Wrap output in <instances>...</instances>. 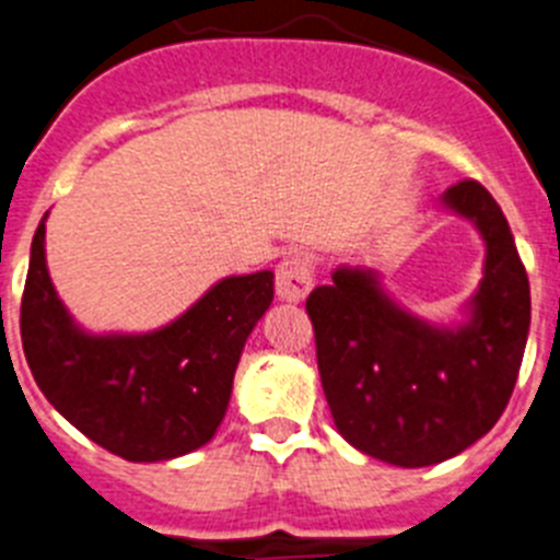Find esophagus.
Here are the masks:
<instances>
[{
  "mask_svg": "<svg viewBox=\"0 0 560 560\" xmlns=\"http://www.w3.org/2000/svg\"><path fill=\"white\" fill-rule=\"evenodd\" d=\"M277 298L283 303H303L314 285V266L305 257H285L277 266Z\"/></svg>",
  "mask_w": 560,
  "mask_h": 560,
  "instance_id": "34e87169",
  "label": "esophagus"
}]
</instances>
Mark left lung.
<instances>
[{"instance_id":"1","label":"left lung","mask_w":560,"mask_h":560,"mask_svg":"<svg viewBox=\"0 0 560 560\" xmlns=\"http://www.w3.org/2000/svg\"><path fill=\"white\" fill-rule=\"evenodd\" d=\"M442 203L485 241V277L458 326L405 312L374 269H334L305 300L317 368L348 444L396 467H428L467 451L499 422L529 334V280L508 218L476 180Z\"/></svg>"}]
</instances>
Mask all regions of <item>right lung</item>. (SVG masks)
Listing matches in <instances>:
<instances>
[{"label":"right lung","instance_id":"right-lung-1","mask_svg":"<svg viewBox=\"0 0 560 560\" xmlns=\"http://www.w3.org/2000/svg\"><path fill=\"white\" fill-rule=\"evenodd\" d=\"M45 221L33 234L19 328L47 402L127 462H166L203 447L226 417L243 346L275 300V275L223 277L155 331L90 334L50 283Z\"/></svg>","mask_w":560,"mask_h":560}]
</instances>
